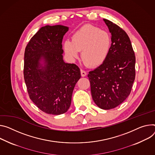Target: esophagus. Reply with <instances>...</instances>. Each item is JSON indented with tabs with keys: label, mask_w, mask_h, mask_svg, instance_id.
Returning a JSON list of instances; mask_svg holds the SVG:
<instances>
[{
	"label": "esophagus",
	"mask_w": 155,
	"mask_h": 155,
	"mask_svg": "<svg viewBox=\"0 0 155 155\" xmlns=\"http://www.w3.org/2000/svg\"><path fill=\"white\" fill-rule=\"evenodd\" d=\"M81 75L82 77H85L87 75V72L83 70H81Z\"/></svg>",
	"instance_id": "obj_1"
}]
</instances>
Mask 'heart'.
<instances>
[{"label":"heart","mask_w":155,"mask_h":155,"mask_svg":"<svg viewBox=\"0 0 155 155\" xmlns=\"http://www.w3.org/2000/svg\"><path fill=\"white\" fill-rule=\"evenodd\" d=\"M64 49L68 58L75 60L81 51V58L91 67H99L107 59L112 48V38L104 30L92 25H85L76 31L72 41H64Z\"/></svg>","instance_id":"obj_1"}]
</instances>
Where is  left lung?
<instances>
[{
  "instance_id": "8db88e82",
  "label": "left lung",
  "mask_w": 155,
  "mask_h": 155,
  "mask_svg": "<svg viewBox=\"0 0 155 155\" xmlns=\"http://www.w3.org/2000/svg\"><path fill=\"white\" fill-rule=\"evenodd\" d=\"M111 34L112 48L104 64L88 74L95 104L102 109H113L130 93L135 77V56L129 36L121 28L103 19Z\"/></svg>"
}]
</instances>
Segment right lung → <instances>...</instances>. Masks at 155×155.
I'll return each mask as SVG.
<instances>
[{
	"instance_id": "right-lung-1",
	"label": "right lung",
	"mask_w": 155,
	"mask_h": 155,
	"mask_svg": "<svg viewBox=\"0 0 155 155\" xmlns=\"http://www.w3.org/2000/svg\"><path fill=\"white\" fill-rule=\"evenodd\" d=\"M68 27H41L27 45L24 55V79L31 101L47 114L66 112L74 87L81 77L74 64L63 59L62 42Z\"/></svg>"
}]
</instances>
